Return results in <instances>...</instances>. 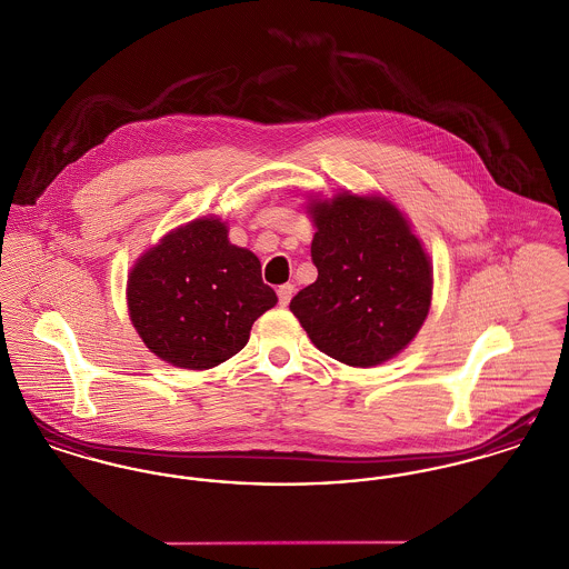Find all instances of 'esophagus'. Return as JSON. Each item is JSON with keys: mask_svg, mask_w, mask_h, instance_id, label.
I'll use <instances>...</instances> for the list:
<instances>
[{"mask_svg": "<svg viewBox=\"0 0 569 569\" xmlns=\"http://www.w3.org/2000/svg\"><path fill=\"white\" fill-rule=\"evenodd\" d=\"M277 297H279V306H288V303L292 301V297H295V286H292V283H283V286H279Z\"/></svg>", "mask_w": 569, "mask_h": 569, "instance_id": "esophagus-1", "label": "esophagus"}]
</instances>
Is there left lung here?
I'll return each mask as SVG.
<instances>
[{
	"label": "left lung",
	"instance_id": "left-lung-1",
	"mask_svg": "<svg viewBox=\"0 0 569 569\" xmlns=\"http://www.w3.org/2000/svg\"><path fill=\"white\" fill-rule=\"evenodd\" d=\"M318 279L290 303L311 345L352 366L407 349L433 299V263L409 219L381 194L309 197Z\"/></svg>",
	"mask_w": 569,
	"mask_h": 569
}]
</instances>
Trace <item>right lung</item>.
I'll return each mask as SVG.
<instances>
[{"label":"right lung","instance_id":"1","mask_svg":"<svg viewBox=\"0 0 569 569\" xmlns=\"http://www.w3.org/2000/svg\"><path fill=\"white\" fill-rule=\"evenodd\" d=\"M227 236V222L217 217L190 220L131 266V325L144 347L171 366H219L247 347L253 322L277 306L258 256Z\"/></svg>","mask_w":569,"mask_h":569}]
</instances>
